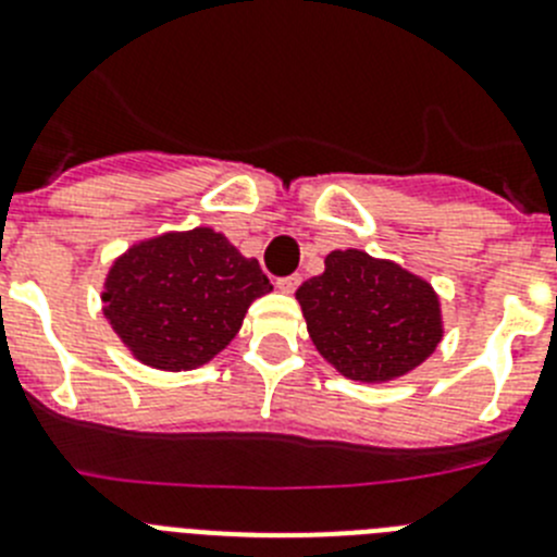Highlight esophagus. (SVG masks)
I'll use <instances>...</instances> for the list:
<instances>
[{
	"instance_id": "1",
	"label": "esophagus",
	"mask_w": 557,
	"mask_h": 557,
	"mask_svg": "<svg viewBox=\"0 0 557 557\" xmlns=\"http://www.w3.org/2000/svg\"><path fill=\"white\" fill-rule=\"evenodd\" d=\"M298 284H301V275L293 273V275H282V278H275V287L282 289V293H295L298 289Z\"/></svg>"
}]
</instances>
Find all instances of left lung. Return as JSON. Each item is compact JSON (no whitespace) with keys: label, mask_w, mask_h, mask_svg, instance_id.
Instances as JSON below:
<instances>
[{"label":"left lung","mask_w":557,"mask_h":557,"mask_svg":"<svg viewBox=\"0 0 557 557\" xmlns=\"http://www.w3.org/2000/svg\"><path fill=\"white\" fill-rule=\"evenodd\" d=\"M318 351L343 376L387 382L441 343V304L418 275L362 250H332L326 270L295 293Z\"/></svg>","instance_id":"8db88e82"}]
</instances>
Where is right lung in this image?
Segmentation results:
<instances>
[{
    "mask_svg": "<svg viewBox=\"0 0 557 557\" xmlns=\"http://www.w3.org/2000/svg\"><path fill=\"white\" fill-rule=\"evenodd\" d=\"M270 289L256 259L218 231L195 228L133 245L113 262L102 304L136 359L191 371L228 346L250 304Z\"/></svg>",
    "mask_w": 557,
    "mask_h": 557,
    "instance_id": "add662e5",
    "label": "right lung"
}]
</instances>
